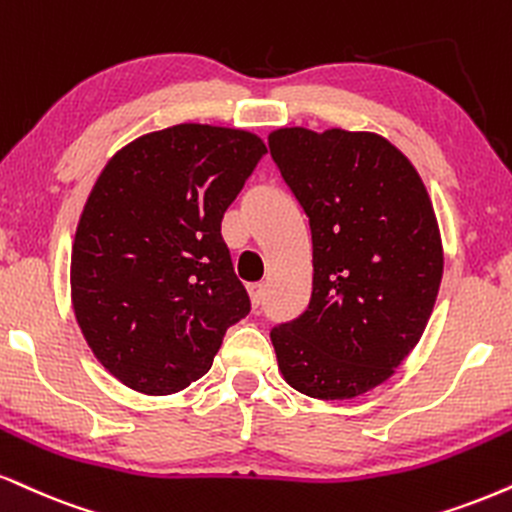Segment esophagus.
Masks as SVG:
<instances>
[{
  "label": "esophagus",
  "instance_id": "34e87169",
  "mask_svg": "<svg viewBox=\"0 0 512 512\" xmlns=\"http://www.w3.org/2000/svg\"><path fill=\"white\" fill-rule=\"evenodd\" d=\"M248 295H250V300H252V305H260L262 300H264V283L262 281H257V283H248Z\"/></svg>",
  "mask_w": 512,
  "mask_h": 512
}]
</instances>
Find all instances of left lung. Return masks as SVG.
<instances>
[{"instance_id":"obj_1","label":"left lung","mask_w":512,"mask_h":512,"mask_svg":"<svg viewBox=\"0 0 512 512\" xmlns=\"http://www.w3.org/2000/svg\"><path fill=\"white\" fill-rule=\"evenodd\" d=\"M269 150L312 231V300L272 331L288 386L348 400L384 384L420 343L443 274L420 174L369 131L276 128Z\"/></svg>"}]
</instances>
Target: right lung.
Wrapping results in <instances>:
<instances>
[{
	"label": "right lung",
	"mask_w": 512,
	"mask_h": 512,
	"mask_svg": "<svg viewBox=\"0 0 512 512\" xmlns=\"http://www.w3.org/2000/svg\"><path fill=\"white\" fill-rule=\"evenodd\" d=\"M262 155L243 128L178 123L123 145L97 176L73 238L71 305L128 389H188L250 312L221 219Z\"/></svg>",
	"instance_id": "right-lung-1"
}]
</instances>
